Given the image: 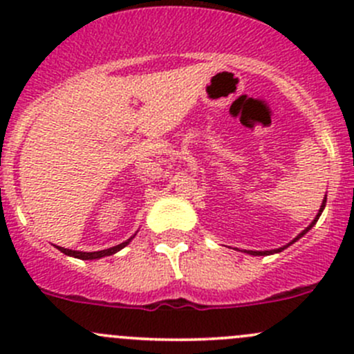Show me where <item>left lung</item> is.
I'll use <instances>...</instances> for the list:
<instances>
[{"instance_id":"obj_1","label":"left lung","mask_w":354,"mask_h":354,"mask_svg":"<svg viewBox=\"0 0 354 354\" xmlns=\"http://www.w3.org/2000/svg\"><path fill=\"white\" fill-rule=\"evenodd\" d=\"M326 202H327V197H326V198H324L322 205H320V210H319V214H317V217H315V219H313V221H312V224H310V226H308V227H306V230H303V231H301V233H299V234H298V236H296V238H295V240H292V241H291V243H288L286 246H289V245H292V243H295V241H298V240H299V238H301V236H303V234H306V233H308V231H310V230H312V227H313V226H315V223H317V221H319L320 214H322L324 207H326ZM286 246H283V248H277V250H266V252H253V250H245V253H250V255H272V253H279V252H281V250H284V248H286Z\"/></svg>"}]
</instances>
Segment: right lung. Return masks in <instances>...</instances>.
I'll list each match as a JSON object with an SVG mask.
<instances>
[{
  "instance_id": "obj_1",
  "label": "right lung",
  "mask_w": 354,
  "mask_h": 354,
  "mask_svg": "<svg viewBox=\"0 0 354 354\" xmlns=\"http://www.w3.org/2000/svg\"><path fill=\"white\" fill-rule=\"evenodd\" d=\"M131 240V238H130ZM130 240L123 241V243L113 246V248H108V250H101V252H77V250H70V248H63V246H56V248L59 250V252H63L65 255H70V257H75V259H82V260H94V259H101V257H108V255H113V253L120 252L121 248H124L128 243H130Z\"/></svg>"
}]
</instances>
